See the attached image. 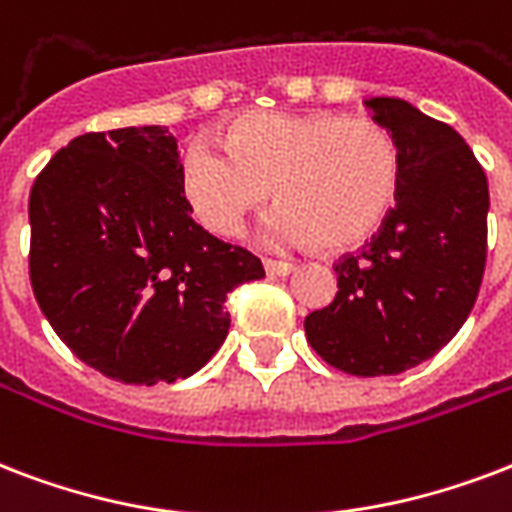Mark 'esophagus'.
Listing matches in <instances>:
<instances>
[{
  "label": "esophagus",
  "instance_id": "34e87169",
  "mask_svg": "<svg viewBox=\"0 0 512 512\" xmlns=\"http://www.w3.org/2000/svg\"><path fill=\"white\" fill-rule=\"evenodd\" d=\"M263 268L268 276H290L295 271V265L284 263V260H263Z\"/></svg>",
  "mask_w": 512,
  "mask_h": 512
}]
</instances>
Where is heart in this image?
Returning a JSON list of instances; mask_svg holds the SVG:
<instances>
[{"instance_id": "heart-1", "label": "heart", "mask_w": 512, "mask_h": 512, "mask_svg": "<svg viewBox=\"0 0 512 512\" xmlns=\"http://www.w3.org/2000/svg\"><path fill=\"white\" fill-rule=\"evenodd\" d=\"M222 144L195 142L182 163L195 220L220 236H236L273 187L279 239L346 252L381 228L400 187L395 136L373 117L249 112L230 123Z\"/></svg>"}]
</instances>
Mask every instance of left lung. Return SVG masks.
Returning <instances> with one entry per match:
<instances>
[{"label":"left lung","instance_id":"1","mask_svg":"<svg viewBox=\"0 0 512 512\" xmlns=\"http://www.w3.org/2000/svg\"><path fill=\"white\" fill-rule=\"evenodd\" d=\"M365 104L400 150L395 209L360 255L335 263V300L308 314L306 338L327 365L370 378L435 357L470 317L486 268L489 182L451 126L392 96Z\"/></svg>","mask_w":512,"mask_h":512}]
</instances>
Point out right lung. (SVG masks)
<instances>
[{
	"label": "right lung",
	"instance_id": "1",
	"mask_svg": "<svg viewBox=\"0 0 512 512\" xmlns=\"http://www.w3.org/2000/svg\"><path fill=\"white\" fill-rule=\"evenodd\" d=\"M190 212L169 128L83 134L50 158L29 195V273L74 357L139 386L212 360L230 327L228 292L265 271Z\"/></svg>",
	"mask_w": 512,
	"mask_h": 512
}]
</instances>
